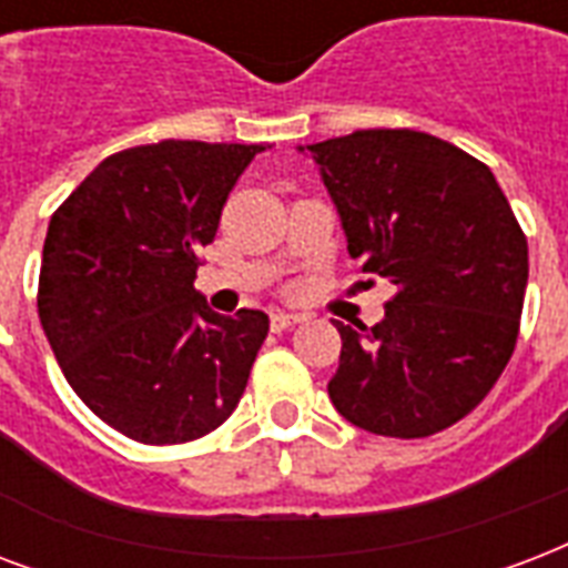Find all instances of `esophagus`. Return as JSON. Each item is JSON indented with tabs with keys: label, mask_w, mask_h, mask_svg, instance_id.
I'll use <instances>...</instances> for the list:
<instances>
[{
	"label": "esophagus",
	"mask_w": 568,
	"mask_h": 568,
	"mask_svg": "<svg viewBox=\"0 0 568 568\" xmlns=\"http://www.w3.org/2000/svg\"><path fill=\"white\" fill-rule=\"evenodd\" d=\"M303 322V315L297 313H274L271 315V327L274 331H288V327H297Z\"/></svg>",
	"instance_id": "esophagus-1"
}]
</instances>
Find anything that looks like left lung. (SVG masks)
<instances>
[{
	"mask_svg": "<svg viewBox=\"0 0 568 568\" xmlns=\"http://www.w3.org/2000/svg\"><path fill=\"white\" fill-rule=\"evenodd\" d=\"M306 151L348 253L396 285L375 327L333 322V408L384 438L444 432L486 399L513 357L525 232L491 169L432 133L354 130Z\"/></svg>",
	"mask_w": 568,
	"mask_h": 568,
	"instance_id": "obj_1",
	"label": "left lung"
}]
</instances>
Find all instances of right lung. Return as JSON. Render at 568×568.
I'll list each match as a JSON object with an SVG mask.
<instances>
[{
	"label": "right lung",
	"mask_w": 568,
	"mask_h": 568,
	"mask_svg": "<svg viewBox=\"0 0 568 568\" xmlns=\"http://www.w3.org/2000/svg\"><path fill=\"white\" fill-rule=\"evenodd\" d=\"M265 151L163 140L119 151L50 220L38 315L64 378L140 444H187L244 396L265 313H214L193 288L229 193Z\"/></svg>",
	"instance_id": "right-lung-1"
}]
</instances>
